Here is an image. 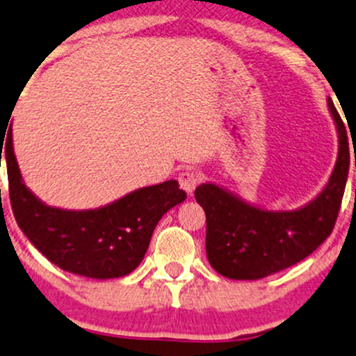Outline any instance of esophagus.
<instances>
[{
  "label": "esophagus",
  "mask_w": 356,
  "mask_h": 356,
  "mask_svg": "<svg viewBox=\"0 0 356 356\" xmlns=\"http://www.w3.org/2000/svg\"><path fill=\"white\" fill-rule=\"evenodd\" d=\"M199 181H200L199 175H197L195 172H191V170H186V172H182L181 175H179V184H181V187L187 193H193Z\"/></svg>",
  "instance_id": "esophagus-1"
}]
</instances>
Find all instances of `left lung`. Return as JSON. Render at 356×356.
Masks as SVG:
<instances>
[{"label": "left lung", "instance_id": "1", "mask_svg": "<svg viewBox=\"0 0 356 356\" xmlns=\"http://www.w3.org/2000/svg\"><path fill=\"white\" fill-rule=\"evenodd\" d=\"M327 103L339 134V156L325 187L309 204L268 210L217 184L195 188L207 217V258L218 274L238 281L266 277L307 258L330 236L343 199L350 151L343 121L334 102Z\"/></svg>", "mask_w": 356, "mask_h": 356}]
</instances>
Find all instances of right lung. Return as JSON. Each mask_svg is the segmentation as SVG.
Listing matches in <instances>:
<instances>
[{"label": "right lung", "instance_id": "add662e5", "mask_svg": "<svg viewBox=\"0 0 356 356\" xmlns=\"http://www.w3.org/2000/svg\"><path fill=\"white\" fill-rule=\"evenodd\" d=\"M3 149L13 213L22 233L49 261L79 276L115 279L134 271L163 215L187 199L177 181H168L138 188L98 209H58L44 204L26 187L11 128L1 139Z\"/></svg>", "mask_w": 356, "mask_h": 356}]
</instances>
